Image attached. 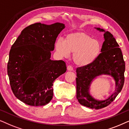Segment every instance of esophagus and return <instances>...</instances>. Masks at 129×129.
<instances>
[{
    "label": "esophagus",
    "instance_id": "esophagus-1",
    "mask_svg": "<svg viewBox=\"0 0 129 129\" xmlns=\"http://www.w3.org/2000/svg\"><path fill=\"white\" fill-rule=\"evenodd\" d=\"M67 70L68 71H73V67L71 66H68L67 67Z\"/></svg>",
    "mask_w": 129,
    "mask_h": 129
}]
</instances>
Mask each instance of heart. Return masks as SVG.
I'll use <instances>...</instances> for the list:
<instances>
[{
    "instance_id": "heart-1",
    "label": "heart",
    "mask_w": 129,
    "mask_h": 129,
    "mask_svg": "<svg viewBox=\"0 0 129 129\" xmlns=\"http://www.w3.org/2000/svg\"><path fill=\"white\" fill-rule=\"evenodd\" d=\"M58 54L62 57H68L73 53V60L79 67L92 64L100 55L102 45L98 39L84 32L68 34L64 40L58 39L55 44Z\"/></svg>"
}]
</instances>
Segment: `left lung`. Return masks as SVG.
<instances>
[{"instance_id": "obj_1", "label": "left lung", "mask_w": 129, "mask_h": 129, "mask_svg": "<svg viewBox=\"0 0 129 129\" xmlns=\"http://www.w3.org/2000/svg\"><path fill=\"white\" fill-rule=\"evenodd\" d=\"M96 29L105 32V41L103 44L102 53L92 64L77 68L76 84L78 102L85 107L97 110L109 106L122 90L124 82L125 62L121 49L112 34L100 27ZM103 74L111 75L114 78L116 81V90L107 99L99 101L90 95L89 90L92 80Z\"/></svg>"}]
</instances>
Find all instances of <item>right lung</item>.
Here are the masks:
<instances>
[{
  "instance_id": "1",
  "label": "right lung",
  "mask_w": 129,
  "mask_h": 129,
  "mask_svg": "<svg viewBox=\"0 0 129 129\" xmlns=\"http://www.w3.org/2000/svg\"><path fill=\"white\" fill-rule=\"evenodd\" d=\"M64 24H32L22 30L12 46L8 74L13 93L32 106L47 104L53 97V82L67 71L66 62L50 59Z\"/></svg>"
}]
</instances>
